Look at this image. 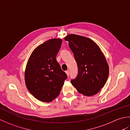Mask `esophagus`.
I'll return each instance as SVG.
<instances>
[{"label":"esophagus","instance_id":"obj_1","mask_svg":"<svg viewBox=\"0 0 130 130\" xmlns=\"http://www.w3.org/2000/svg\"><path fill=\"white\" fill-rule=\"evenodd\" d=\"M65 73H66V74H67V75H68V76H69V73H70V72H69V70H67V71H65Z\"/></svg>","mask_w":130,"mask_h":130}]
</instances>
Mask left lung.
<instances>
[{"instance_id":"1","label":"left lung","mask_w":130,"mask_h":130,"mask_svg":"<svg viewBox=\"0 0 130 130\" xmlns=\"http://www.w3.org/2000/svg\"><path fill=\"white\" fill-rule=\"evenodd\" d=\"M73 52L78 68L76 78L71 80L78 92L92 96L103 88L109 75V67L104 54L90 38L70 34L65 37Z\"/></svg>"}]
</instances>
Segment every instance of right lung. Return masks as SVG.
Masks as SVG:
<instances>
[{"label":"right lung","instance_id":"obj_1","mask_svg":"<svg viewBox=\"0 0 130 130\" xmlns=\"http://www.w3.org/2000/svg\"><path fill=\"white\" fill-rule=\"evenodd\" d=\"M62 40L53 38L37 46L27 62L25 83L38 100L50 102L59 95L67 75L56 60Z\"/></svg>","mask_w":130,"mask_h":130}]
</instances>
